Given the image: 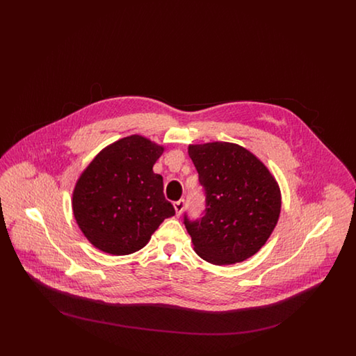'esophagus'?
Masks as SVG:
<instances>
[{"mask_svg":"<svg viewBox=\"0 0 356 356\" xmlns=\"http://www.w3.org/2000/svg\"><path fill=\"white\" fill-rule=\"evenodd\" d=\"M173 207H175V211H176V213H177V215H180V213L183 212L184 207H186V200H184V199H180V200L175 202V203H173Z\"/></svg>","mask_w":356,"mask_h":356,"instance_id":"34e87169","label":"esophagus"}]
</instances>
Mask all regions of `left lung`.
I'll return each mask as SVG.
<instances>
[{"label":"left lung","mask_w":356,"mask_h":356,"mask_svg":"<svg viewBox=\"0 0 356 356\" xmlns=\"http://www.w3.org/2000/svg\"><path fill=\"white\" fill-rule=\"evenodd\" d=\"M188 154L205 195L202 218L186 231L196 254L208 263H240L256 254L279 220L280 189L267 167L245 148L231 143L189 145Z\"/></svg>","instance_id":"obj_1"}]
</instances>
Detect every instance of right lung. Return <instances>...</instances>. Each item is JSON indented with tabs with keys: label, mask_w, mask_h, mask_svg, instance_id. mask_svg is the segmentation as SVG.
Here are the masks:
<instances>
[{
	"label": "right lung",
	"mask_w": 356,
	"mask_h": 356,
	"mask_svg": "<svg viewBox=\"0 0 356 356\" xmlns=\"http://www.w3.org/2000/svg\"><path fill=\"white\" fill-rule=\"evenodd\" d=\"M164 148L129 136L99 153L79 179L73 213L85 237L102 252L134 254L175 215L153 165Z\"/></svg>",
	"instance_id": "right-lung-1"
}]
</instances>
